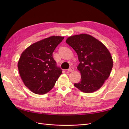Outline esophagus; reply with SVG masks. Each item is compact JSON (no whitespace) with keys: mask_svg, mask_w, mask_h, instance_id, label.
I'll return each instance as SVG.
<instances>
[{"mask_svg":"<svg viewBox=\"0 0 129 129\" xmlns=\"http://www.w3.org/2000/svg\"><path fill=\"white\" fill-rule=\"evenodd\" d=\"M68 72H73V71H74V68H73V67H71V68L68 69Z\"/></svg>","mask_w":129,"mask_h":129,"instance_id":"esophagus-1","label":"esophagus"}]
</instances>
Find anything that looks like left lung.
<instances>
[{"label":"left lung","mask_w":129,"mask_h":129,"mask_svg":"<svg viewBox=\"0 0 129 129\" xmlns=\"http://www.w3.org/2000/svg\"><path fill=\"white\" fill-rule=\"evenodd\" d=\"M66 42L75 50L80 62L77 69L81 79L74 86L87 93L97 90L108 79L112 68V58L108 49L87 34L70 37Z\"/></svg>","instance_id":"obj_1"}]
</instances>
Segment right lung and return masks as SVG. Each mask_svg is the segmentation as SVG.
<instances>
[{
    "label": "right lung",
    "instance_id": "obj_1",
    "mask_svg": "<svg viewBox=\"0 0 129 129\" xmlns=\"http://www.w3.org/2000/svg\"><path fill=\"white\" fill-rule=\"evenodd\" d=\"M64 37L53 36L29 46L22 52L18 63L23 82L30 91L45 94L50 91L62 74L53 53Z\"/></svg>",
    "mask_w": 129,
    "mask_h": 129
}]
</instances>
